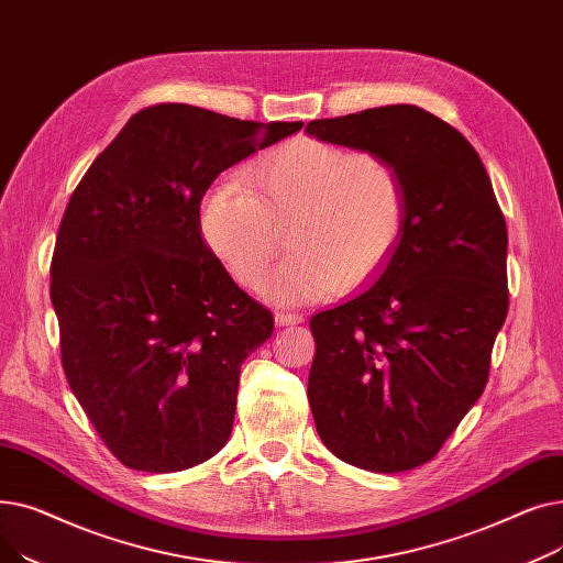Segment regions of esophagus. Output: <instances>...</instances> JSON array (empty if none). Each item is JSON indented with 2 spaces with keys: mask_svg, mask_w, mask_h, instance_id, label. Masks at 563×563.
I'll use <instances>...</instances> for the list:
<instances>
[{
  "mask_svg": "<svg viewBox=\"0 0 563 563\" xmlns=\"http://www.w3.org/2000/svg\"><path fill=\"white\" fill-rule=\"evenodd\" d=\"M301 321H303V317L297 312H276L278 327H297V323H301Z\"/></svg>",
  "mask_w": 563,
  "mask_h": 563,
  "instance_id": "esophagus-1",
  "label": "esophagus"
}]
</instances>
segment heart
<instances>
[{"label": "heart", "instance_id": "1", "mask_svg": "<svg viewBox=\"0 0 563 563\" xmlns=\"http://www.w3.org/2000/svg\"><path fill=\"white\" fill-rule=\"evenodd\" d=\"M205 194L200 232L228 274L260 287L287 240L294 249L266 278L280 306L327 297L369 280L401 242L406 191L393 162L312 139L289 141Z\"/></svg>", "mask_w": 563, "mask_h": 563}]
</instances>
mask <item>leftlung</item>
Returning a JSON list of instances; mask_svg holds the SVG:
<instances>
[{"instance_id": "1", "label": "left lung", "mask_w": 563, "mask_h": 563, "mask_svg": "<svg viewBox=\"0 0 563 563\" xmlns=\"http://www.w3.org/2000/svg\"><path fill=\"white\" fill-rule=\"evenodd\" d=\"M306 132L386 157L406 191L395 253L356 297L310 319L317 433L356 467L412 470L486 388L509 310L507 223L475 147L420 107L323 118Z\"/></svg>"}]
</instances>
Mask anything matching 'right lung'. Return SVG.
Masks as SVG:
<instances>
[{"instance_id":"add662e5","label":"right lung","mask_w":563,"mask_h":563,"mask_svg":"<svg viewBox=\"0 0 563 563\" xmlns=\"http://www.w3.org/2000/svg\"><path fill=\"white\" fill-rule=\"evenodd\" d=\"M301 128L157 104L70 196L49 269L62 363L123 465L177 472L228 442L242 363L274 317L205 244L200 200L219 173Z\"/></svg>"}]
</instances>
